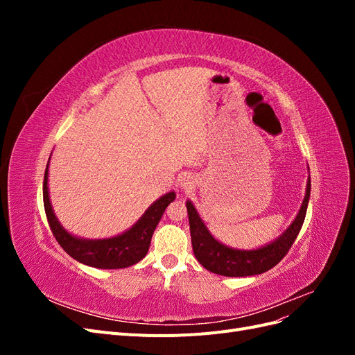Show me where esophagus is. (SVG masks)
Instances as JSON below:
<instances>
[{"label":"esophagus","instance_id":"34e87169","mask_svg":"<svg viewBox=\"0 0 355 355\" xmlns=\"http://www.w3.org/2000/svg\"><path fill=\"white\" fill-rule=\"evenodd\" d=\"M192 184H194V182H192V178H189V176H185L180 179V187L184 189H191L192 187H194Z\"/></svg>","mask_w":355,"mask_h":355}]
</instances>
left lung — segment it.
<instances>
[{
  "instance_id": "obj_1",
  "label": "left lung",
  "mask_w": 355,
  "mask_h": 355,
  "mask_svg": "<svg viewBox=\"0 0 355 355\" xmlns=\"http://www.w3.org/2000/svg\"><path fill=\"white\" fill-rule=\"evenodd\" d=\"M309 194L311 180L308 179L306 194L295 222L290 225L288 230L280 239L262 247V249L256 250H234L214 240L211 237V234L207 231L206 225L200 219L196 207L192 206L191 201H188L187 210L189 218L191 243L197 261L206 268V270L227 277L256 275L271 270V268H274L287 254L290 247L295 243L300 228H302Z\"/></svg>"
}]
</instances>
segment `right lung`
Instances as JSON below:
<instances>
[{"label": "right lung", "instance_id": "obj_1", "mask_svg": "<svg viewBox=\"0 0 355 355\" xmlns=\"http://www.w3.org/2000/svg\"><path fill=\"white\" fill-rule=\"evenodd\" d=\"M175 198V192H168L157 200L133 228L118 237L108 240H81L72 237L63 230L53 213L47 189V168L44 173V184H42L46 216L56 241L75 261L93 268H102V270H120V268L132 266L144 259L161 216Z\"/></svg>", "mask_w": 355, "mask_h": 355}]
</instances>
